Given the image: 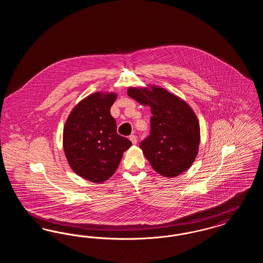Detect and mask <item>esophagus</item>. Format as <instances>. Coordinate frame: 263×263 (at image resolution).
<instances>
[{
    "instance_id": "1",
    "label": "esophagus",
    "mask_w": 263,
    "mask_h": 263,
    "mask_svg": "<svg viewBox=\"0 0 263 263\" xmlns=\"http://www.w3.org/2000/svg\"><path fill=\"white\" fill-rule=\"evenodd\" d=\"M129 139H130V141L132 142V144H137V136H135V135H130V137H129Z\"/></svg>"
}]
</instances>
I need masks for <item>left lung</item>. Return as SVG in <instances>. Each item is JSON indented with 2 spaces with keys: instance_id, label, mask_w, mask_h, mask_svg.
<instances>
[{
  "instance_id": "obj_1",
  "label": "left lung",
  "mask_w": 263,
  "mask_h": 263,
  "mask_svg": "<svg viewBox=\"0 0 263 263\" xmlns=\"http://www.w3.org/2000/svg\"><path fill=\"white\" fill-rule=\"evenodd\" d=\"M129 88L128 96L150 106V135L140 148L152 167L172 177L188 170L194 162L200 142V126L185 101L164 88Z\"/></svg>"
}]
</instances>
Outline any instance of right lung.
Wrapping results in <instances>:
<instances>
[{"instance_id":"right-lung-1","label":"right lung","mask_w":263,"mask_h":263,"mask_svg":"<svg viewBox=\"0 0 263 263\" xmlns=\"http://www.w3.org/2000/svg\"><path fill=\"white\" fill-rule=\"evenodd\" d=\"M115 100V93L88 96L76 105L64 127L63 146L68 163L77 175L91 182L108 179L132 145L116 132V121L110 114Z\"/></svg>"}]
</instances>
